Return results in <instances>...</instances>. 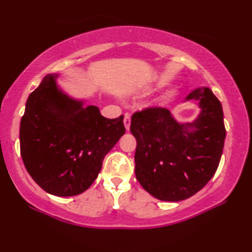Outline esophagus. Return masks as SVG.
Masks as SVG:
<instances>
[{
  "label": "esophagus",
  "instance_id": "34e87169",
  "mask_svg": "<svg viewBox=\"0 0 252 252\" xmlns=\"http://www.w3.org/2000/svg\"><path fill=\"white\" fill-rule=\"evenodd\" d=\"M123 122H125V126H126V131H129L130 130V123H131V119H130L129 114L125 115V120H123Z\"/></svg>",
  "mask_w": 252,
  "mask_h": 252
}]
</instances>
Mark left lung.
<instances>
[{
	"label": "left lung",
	"instance_id": "obj_1",
	"mask_svg": "<svg viewBox=\"0 0 252 252\" xmlns=\"http://www.w3.org/2000/svg\"><path fill=\"white\" fill-rule=\"evenodd\" d=\"M198 101L193 122L179 123L169 109L145 108L131 118L137 140L136 178L145 190L161 201L186 200L207 185L217 170L226 130L220 101L209 88L186 97Z\"/></svg>",
	"mask_w": 252,
	"mask_h": 252
}]
</instances>
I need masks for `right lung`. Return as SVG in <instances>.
Wrapping results in <instances>:
<instances>
[{
	"label": "right lung",
	"instance_id": "1",
	"mask_svg": "<svg viewBox=\"0 0 252 252\" xmlns=\"http://www.w3.org/2000/svg\"><path fill=\"white\" fill-rule=\"evenodd\" d=\"M44 76L27 99L20 122V154L34 182L56 196H74L92 185L106 154L126 132L123 115L106 119L97 106L69 97Z\"/></svg>",
	"mask_w": 252,
	"mask_h": 252
}]
</instances>
